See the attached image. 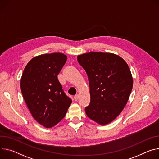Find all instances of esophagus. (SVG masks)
Masks as SVG:
<instances>
[{"label": "esophagus", "mask_w": 159, "mask_h": 159, "mask_svg": "<svg viewBox=\"0 0 159 159\" xmlns=\"http://www.w3.org/2000/svg\"><path fill=\"white\" fill-rule=\"evenodd\" d=\"M78 99H79V95L77 94V95H75V96H74V99H75V101H77Z\"/></svg>", "instance_id": "1"}]
</instances>
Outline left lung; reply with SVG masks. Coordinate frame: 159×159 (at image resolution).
I'll return each mask as SVG.
<instances>
[{
    "instance_id": "8db88e82",
    "label": "left lung",
    "mask_w": 159,
    "mask_h": 159,
    "mask_svg": "<svg viewBox=\"0 0 159 159\" xmlns=\"http://www.w3.org/2000/svg\"><path fill=\"white\" fill-rule=\"evenodd\" d=\"M88 75L91 101L88 117L100 125L113 121L121 113L131 94L133 80L129 66L118 55L90 52L77 56Z\"/></svg>"
}]
</instances>
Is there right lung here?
Returning <instances> with one entry per match:
<instances>
[{
    "label": "right lung",
    "mask_w": 159,
    "mask_h": 159,
    "mask_svg": "<svg viewBox=\"0 0 159 159\" xmlns=\"http://www.w3.org/2000/svg\"><path fill=\"white\" fill-rule=\"evenodd\" d=\"M66 60L60 52L41 54L28 63L22 74L21 91L28 110L47 128L59 123L71 103L57 79Z\"/></svg>",
    "instance_id": "1"
}]
</instances>
